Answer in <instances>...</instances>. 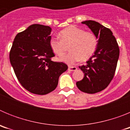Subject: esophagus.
Returning a JSON list of instances; mask_svg holds the SVG:
<instances>
[{
  "mask_svg": "<svg viewBox=\"0 0 130 130\" xmlns=\"http://www.w3.org/2000/svg\"><path fill=\"white\" fill-rule=\"evenodd\" d=\"M68 71H70V72H73V71L77 70V68L75 66H69L68 67Z\"/></svg>",
  "mask_w": 130,
  "mask_h": 130,
  "instance_id": "1",
  "label": "esophagus"
}]
</instances>
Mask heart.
I'll return each instance as SVG.
<instances>
[{"instance_id":"heart-1","label":"heart","mask_w":130,"mask_h":130,"mask_svg":"<svg viewBox=\"0 0 130 130\" xmlns=\"http://www.w3.org/2000/svg\"><path fill=\"white\" fill-rule=\"evenodd\" d=\"M60 40L51 37L49 46L51 51L58 56H62L69 45L68 55L60 57V61L73 65L79 60H87L94 55L98 46V39L92 32L71 25L62 30L59 33Z\"/></svg>"}]
</instances>
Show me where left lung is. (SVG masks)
Listing matches in <instances>:
<instances>
[{
  "label": "left lung",
  "instance_id": "obj_1",
  "mask_svg": "<svg viewBox=\"0 0 130 130\" xmlns=\"http://www.w3.org/2000/svg\"><path fill=\"white\" fill-rule=\"evenodd\" d=\"M82 23L90 28L98 40L94 54L86 65L79 67L84 77L76 85L83 92L94 94L105 89L114 77L120 51L111 30L94 21H85Z\"/></svg>",
  "mask_w": 130,
  "mask_h": 130
}]
</instances>
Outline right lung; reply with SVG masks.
I'll list each match as a JSON object with an SVG mask.
<instances>
[{
    "label": "right lung",
    "instance_id": "add662e5",
    "mask_svg": "<svg viewBox=\"0 0 130 130\" xmlns=\"http://www.w3.org/2000/svg\"><path fill=\"white\" fill-rule=\"evenodd\" d=\"M50 26L33 24L13 40L10 61L18 81L30 92L47 94L57 87L58 78L68 66L53 62L55 56L49 46Z\"/></svg>",
    "mask_w": 130,
    "mask_h": 130
}]
</instances>
